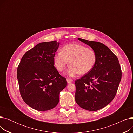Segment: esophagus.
<instances>
[{
	"label": "esophagus",
	"instance_id": "obj_1",
	"mask_svg": "<svg viewBox=\"0 0 133 133\" xmlns=\"http://www.w3.org/2000/svg\"><path fill=\"white\" fill-rule=\"evenodd\" d=\"M67 81L68 83H72L73 82V80H72V79H67Z\"/></svg>",
	"mask_w": 133,
	"mask_h": 133
}]
</instances>
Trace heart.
<instances>
[{
    "mask_svg": "<svg viewBox=\"0 0 133 133\" xmlns=\"http://www.w3.org/2000/svg\"><path fill=\"white\" fill-rule=\"evenodd\" d=\"M96 60L95 52L85 46L71 44L63 47L61 52L54 55V63L58 71L62 72L68 64L70 65L66 74L73 77L79 73L85 74L92 70Z\"/></svg>",
    "mask_w": 133,
    "mask_h": 133,
    "instance_id": "b5f03b06",
    "label": "heart"
}]
</instances>
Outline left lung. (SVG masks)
I'll return each instance as SVG.
<instances>
[{
  "instance_id": "8db88e82",
  "label": "left lung",
  "mask_w": 133,
  "mask_h": 133,
  "mask_svg": "<svg viewBox=\"0 0 133 133\" xmlns=\"http://www.w3.org/2000/svg\"><path fill=\"white\" fill-rule=\"evenodd\" d=\"M95 52V64L88 73L75 81V100L83 109L96 111L112 101L121 80L122 72L116 56L100 42L78 38Z\"/></svg>"
}]
</instances>
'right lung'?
Returning a JSON list of instances; mask_svg holds the SVG:
<instances>
[{"mask_svg": "<svg viewBox=\"0 0 133 133\" xmlns=\"http://www.w3.org/2000/svg\"><path fill=\"white\" fill-rule=\"evenodd\" d=\"M59 46L57 40L41 43L26 52L17 68L21 96L31 108L46 111L54 108L59 94L67 85L54 67V57Z\"/></svg>", "mask_w": 133, "mask_h": 133, "instance_id": "right-lung-1", "label": "right lung"}]
</instances>
